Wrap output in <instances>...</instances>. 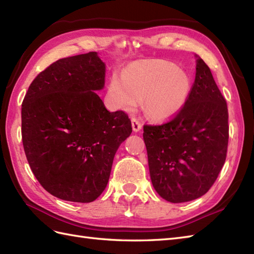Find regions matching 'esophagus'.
<instances>
[{"label": "esophagus", "mask_w": 254, "mask_h": 254, "mask_svg": "<svg viewBox=\"0 0 254 254\" xmlns=\"http://www.w3.org/2000/svg\"><path fill=\"white\" fill-rule=\"evenodd\" d=\"M132 128L134 132H138L142 130V124L139 123L136 119H132Z\"/></svg>", "instance_id": "1"}]
</instances>
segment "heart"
Masks as SVG:
<instances>
[{
  "label": "heart",
  "instance_id": "1",
  "mask_svg": "<svg viewBox=\"0 0 254 254\" xmlns=\"http://www.w3.org/2000/svg\"><path fill=\"white\" fill-rule=\"evenodd\" d=\"M192 91V78L185 69L167 61L136 62L115 73L108 84V99L118 110L132 111L143 99V109L155 120L176 117Z\"/></svg>",
  "mask_w": 254,
  "mask_h": 254
}]
</instances>
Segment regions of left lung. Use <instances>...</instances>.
<instances>
[{
	"mask_svg": "<svg viewBox=\"0 0 254 254\" xmlns=\"http://www.w3.org/2000/svg\"><path fill=\"white\" fill-rule=\"evenodd\" d=\"M186 106L168 123L144 126L150 180L171 203L201 197L217 179L227 154V104L201 58Z\"/></svg>",
	"mask_w": 254,
	"mask_h": 254,
	"instance_id": "8db88e82",
	"label": "left lung"
}]
</instances>
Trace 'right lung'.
<instances>
[{
  "label": "right lung",
  "mask_w": 254,
  "mask_h": 254,
  "mask_svg": "<svg viewBox=\"0 0 254 254\" xmlns=\"http://www.w3.org/2000/svg\"><path fill=\"white\" fill-rule=\"evenodd\" d=\"M105 77L97 52L60 59L32 80L21 105V138L32 174L64 201H95L119 146L132 133L127 115L108 111L96 94Z\"/></svg>",
  "instance_id": "add662e5"
}]
</instances>
